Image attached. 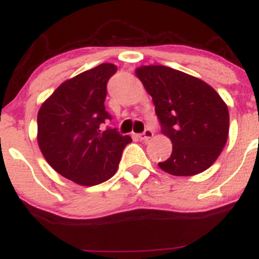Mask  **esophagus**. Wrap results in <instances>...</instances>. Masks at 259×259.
I'll use <instances>...</instances> for the list:
<instances>
[{"instance_id": "obj_1", "label": "esophagus", "mask_w": 259, "mask_h": 259, "mask_svg": "<svg viewBox=\"0 0 259 259\" xmlns=\"http://www.w3.org/2000/svg\"><path fill=\"white\" fill-rule=\"evenodd\" d=\"M153 135H154L153 130L145 129L144 133L139 134V139L140 140H144V142H145V140H149V139H150V138H153Z\"/></svg>"}]
</instances>
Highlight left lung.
<instances>
[{"instance_id": "obj_1", "label": "left lung", "mask_w": 259, "mask_h": 259, "mask_svg": "<svg viewBox=\"0 0 259 259\" xmlns=\"http://www.w3.org/2000/svg\"><path fill=\"white\" fill-rule=\"evenodd\" d=\"M135 74L153 98L161 133L173 144L160 169L177 177L207 170L228 139L227 104L207 82L171 67L140 66Z\"/></svg>"}]
</instances>
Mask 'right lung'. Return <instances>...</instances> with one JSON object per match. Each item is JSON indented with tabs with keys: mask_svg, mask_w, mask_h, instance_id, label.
<instances>
[{
	"mask_svg": "<svg viewBox=\"0 0 259 259\" xmlns=\"http://www.w3.org/2000/svg\"><path fill=\"white\" fill-rule=\"evenodd\" d=\"M116 70L114 64H101L64 81L38 110L41 153L57 173L76 184L93 187L110 179L132 143L116 129L101 130L111 119L104 101Z\"/></svg>",
	"mask_w": 259,
	"mask_h": 259,
	"instance_id": "right-lung-1",
	"label": "right lung"
}]
</instances>
